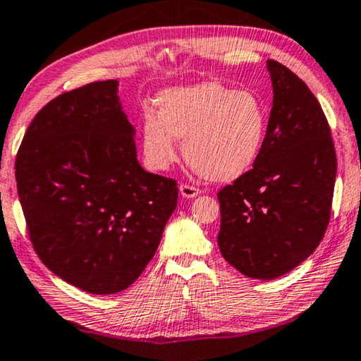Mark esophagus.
I'll return each instance as SVG.
<instances>
[{
  "label": "esophagus",
  "mask_w": 361,
  "mask_h": 361,
  "mask_svg": "<svg viewBox=\"0 0 361 361\" xmlns=\"http://www.w3.org/2000/svg\"><path fill=\"white\" fill-rule=\"evenodd\" d=\"M179 192H180V195L184 197V198H195V197L200 195V188L192 187V185H187V184H180Z\"/></svg>",
  "instance_id": "esophagus-1"
}]
</instances>
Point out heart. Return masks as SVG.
Returning <instances> with one entry per match:
<instances>
[{
	"label": "heart",
	"mask_w": 361,
	"mask_h": 361,
	"mask_svg": "<svg viewBox=\"0 0 361 361\" xmlns=\"http://www.w3.org/2000/svg\"><path fill=\"white\" fill-rule=\"evenodd\" d=\"M158 114H142L140 142L147 164L166 171L177 159V138H184L187 163L212 182L242 177L262 153L268 114L250 90H234L221 82L164 90L157 98Z\"/></svg>",
	"instance_id": "b5f03b06"
}]
</instances>
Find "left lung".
<instances>
[{"label":"left lung","instance_id":"obj_1","mask_svg":"<svg viewBox=\"0 0 361 361\" xmlns=\"http://www.w3.org/2000/svg\"><path fill=\"white\" fill-rule=\"evenodd\" d=\"M273 108L253 169L218 193L224 259L252 279H276L303 263L331 218L337 173L321 104L302 79L268 59Z\"/></svg>","mask_w":361,"mask_h":361}]
</instances>
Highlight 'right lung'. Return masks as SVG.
Instances as JSON below:
<instances>
[{"label": "right lung", "mask_w": 361, "mask_h": 361, "mask_svg": "<svg viewBox=\"0 0 361 361\" xmlns=\"http://www.w3.org/2000/svg\"><path fill=\"white\" fill-rule=\"evenodd\" d=\"M118 80L93 82L43 106L16 158L33 248L71 286L121 292L154 257L177 207L176 180L147 173Z\"/></svg>", "instance_id": "right-lung-1"}]
</instances>
